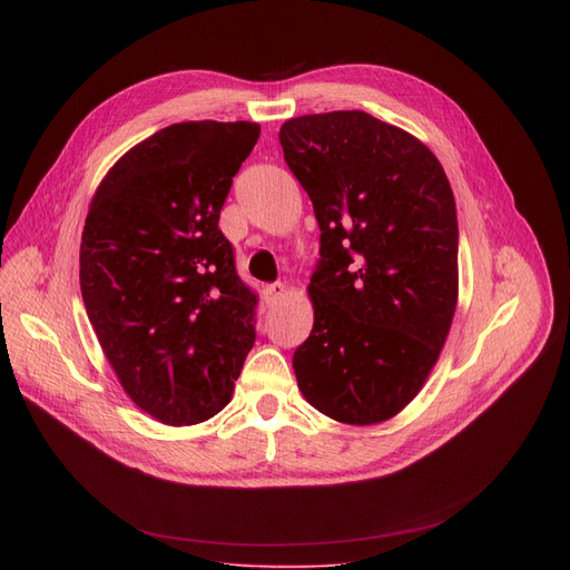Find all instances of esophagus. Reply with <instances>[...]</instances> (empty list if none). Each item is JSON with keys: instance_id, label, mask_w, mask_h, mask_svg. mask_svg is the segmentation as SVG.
<instances>
[{"instance_id": "34e87169", "label": "esophagus", "mask_w": 570, "mask_h": 570, "mask_svg": "<svg viewBox=\"0 0 570 570\" xmlns=\"http://www.w3.org/2000/svg\"><path fill=\"white\" fill-rule=\"evenodd\" d=\"M284 295V284H267L265 288H263V301H265V305L267 307H273V305H277V301L279 297Z\"/></svg>"}]
</instances>
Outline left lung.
Masks as SVG:
<instances>
[{
  "instance_id": "1",
  "label": "left lung",
  "mask_w": 570,
  "mask_h": 570,
  "mask_svg": "<svg viewBox=\"0 0 570 570\" xmlns=\"http://www.w3.org/2000/svg\"><path fill=\"white\" fill-rule=\"evenodd\" d=\"M279 142L321 228L297 385L340 423L387 421L421 391L453 323L451 183L421 140L363 110L288 119Z\"/></svg>"
}]
</instances>
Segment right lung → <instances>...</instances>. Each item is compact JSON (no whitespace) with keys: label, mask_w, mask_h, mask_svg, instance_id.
<instances>
[{"label":"right lung","mask_w":570,"mask_h":570,"mask_svg":"<svg viewBox=\"0 0 570 570\" xmlns=\"http://www.w3.org/2000/svg\"><path fill=\"white\" fill-rule=\"evenodd\" d=\"M256 122L170 125L99 185L80 243V291L127 395L166 425H196L233 395L256 340L258 295L219 228Z\"/></svg>","instance_id":"right-lung-1"}]
</instances>
